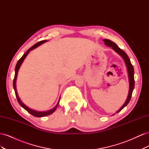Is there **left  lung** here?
<instances>
[{
	"instance_id": "1",
	"label": "left lung",
	"mask_w": 149,
	"mask_h": 149,
	"mask_svg": "<svg viewBox=\"0 0 149 149\" xmlns=\"http://www.w3.org/2000/svg\"><path fill=\"white\" fill-rule=\"evenodd\" d=\"M103 42H104L105 45L107 47H111L112 49H113L114 51H115L117 53H118L119 55L123 58V59L124 60L126 67H127V73H128V78H129V93H128V96L127 99H126V101L124 102V104L121 106L120 109L117 111L116 113H118L119 112H120L122 109L124 108L128 104V103L129 102L130 99H131L132 96V91L134 88V85H135V82H134V67L130 63V59L129 58L128 56L126 54L123 49H121L117 45L113 42L107 39H103ZM114 115L112 114V116Z\"/></svg>"
}]
</instances>
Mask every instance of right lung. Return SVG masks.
Returning <instances> with one entry per match:
<instances>
[{
  "instance_id": "obj_1",
  "label": "right lung",
  "mask_w": 149,
  "mask_h": 149,
  "mask_svg": "<svg viewBox=\"0 0 149 149\" xmlns=\"http://www.w3.org/2000/svg\"><path fill=\"white\" fill-rule=\"evenodd\" d=\"M48 42V40H43V41H40L38 43H37L36 44H35L33 46L31 47L30 48H29L27 51H26V52L24 54V55L22 56L21 57L20 59L18 61L16 65V66H15V76H14V79H13V89H14V91H15V96H16V97H17V100L18 101V102L19 103V104L24 108V109H25L26 111H28L30 114H31V115H33V116H35V117H38V118H41V117H44V116H48V115H50L52 114V113H53L55 111V110L56 109V108L58 106V104H59V102H60V99H59V101H58L57 104L53 108H52V109H49L48 111H36V110H34L33 109H31V108L29 107L28 106H26L25 104H24V102H22L20 100V98L19 97V95H18V93H17V88H16V81H17V75H18V72H19V70L20 69V68L22 65V64L23 63V62L24 61V60L25 59V58L26 57V56L28 55V54L29 53V52L31 50H33V49L37 48L38 47H39L40 45H41L42 44L44 43Z\"/></svg>"
}]
</instances>
